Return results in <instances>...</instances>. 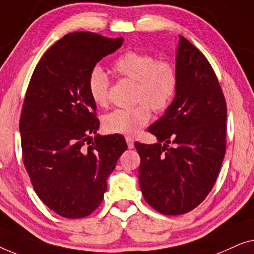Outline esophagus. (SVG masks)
<instances>
[{
    "mask_svg": "<svg viewBox=\"0 0 254 254\" xmlns=\"http://www.w3.org/2000/svg\"><path fill=\"white\" fill-rule=\"evenodd\" d=\"M126 141L128 146V148H133L134 147V140L131 137H126Z\"/></svg>",
    "mask_w": 254,
    "mask_h": 254,
    "instance_id": "1",
    "label": "esophagus"
}]
</instances>
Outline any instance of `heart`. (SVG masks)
Masks as SVG:
<instances>
[{
	"mask_svg": "<svg viewBox=\"0 0 254 254\" xmlns=\"http://www.w3.org/2000/svg\"><path fill=\"white\" fill-rule=\"evenodd\" d=\"M119 77L134 81L132 108L115 109L103 117V127L110 133L132 135L138 133L151 120V108L163 113L176 95L178 73L170 61L156 60L145 52H127L112 65ZM88 92L93 102L106 107L109 102V79L101 67H94L88 76Z\"/></svg>",
	"mask_w": 254,
	"mask_h": 254,
	"instance_id": "heart-1",
	"label": "heart"
}]
</instances>
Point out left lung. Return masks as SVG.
I'll use <instances>...</instances> for the list:
<instances>
[{
    "label": "left lung",
    "mask_w": 254,
    "mask_h": 254,
    "mask_svg": "<svg viewBox=\"0 0 254 254\" xmlns=\"http://www.w3.org/2000/svg\"><path fill=\"white\" fill-rule=\"evenodd\" d=\"M176 70V95L161 119L148 127L158 142L134 144L140 155L142 195L164 215H180L199 206L215 184L226 154L223 92L208 60L182 35Z\"/></svg>",
    "instance_id": "1"
}]
</instances>
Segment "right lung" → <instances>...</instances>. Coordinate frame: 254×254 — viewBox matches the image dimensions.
<instances>
[{
	"mask_svg": "<svg viewBox=\"0 0 254 254\" xmlns=\"http://www.w3.org/2000/svg\"><path fill=\"white\" fill-rule=\"evenodd\" d=\"M122 44L123 38L92 32L64 35L41 57L28 84L19 122L24 166L41 201L66 219L98 208L127 148L123 135L96 134L100 122L88 92L96 63Z\"/></svg>",
	"mask_w": 254,
	"mask_h": 254,
	"instance_id": "add662e5",
	"label": "right lung"
}]
</instances>
